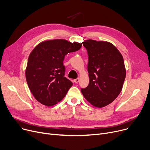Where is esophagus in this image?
<instances>
[{
  "label": "esophagus",
  "instance_id": "1",
  "mask_svg": "<svg viewBox=\"0 0 150 150\" xmlns=\"http://www.w3.org/2000/svg\"><path fill=\"white\" fill-rule=\"evenodd\" d=\"M79 81H80V78H76V79L74 80V82L75 83H78V82H79Z\"/></svg>",
  "mask_w": 150,
  "mask_h": 150
}]
</instances>
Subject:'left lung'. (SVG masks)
<instances>
[{"instance_id":"left-lung-1","label":"left lung","mask_w":150,"mask_h":150,"mask_svg":"<svg viewBox=\"0 0 150 150\" xmlns=\"http://www.w3.org/2000/svg\"><path fill=\"white\" fill-rule=\"evenodd\" d=\"M88 54L89 85L81 88L91 104L102 108L119 95L126 77L122 54L111 43L88 39L83 42Z\"/></svg>"}]
</instances>
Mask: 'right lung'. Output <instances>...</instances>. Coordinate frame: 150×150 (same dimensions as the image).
Here are the masks:
<instances>
[{
    "label": "right lung",
    "mask_w": 150,
    "mask_h": 150,
    "mask_svg": "<svg viewBox=\"0 0 150 150\" xmlns=\"http://www.w3.org/2000/svg\"><path fill=\"white\" fill-rule=\"evenodd\" d=\"M81 44L64 39L41 42L29 55L25 70L28 88L37 101L51 106L64 98L73 85L65 76V55L76 52Z\"/></svg>",
    "instance_id": "obj_1"
}]
</instances>
